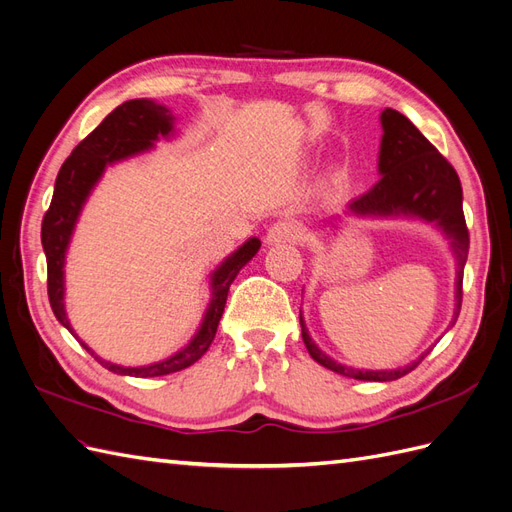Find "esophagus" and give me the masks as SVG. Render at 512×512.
<instances>
[{"mask_svg":"<svg viewBox=\"0 0 512 512\" xmlns=\"http://www.w3.org/2000/svg\"><path fill=\"white\" fill-rule=\"evenodd\" d=\"M303 224L294 220H280L269 226L267 230V243L269 245H280V243H294L303 237Z\"/></svg>","mask_w":512,"mask_h":512,"instance_id":"esophagus-1","label":"esophagus"}]
</instances>
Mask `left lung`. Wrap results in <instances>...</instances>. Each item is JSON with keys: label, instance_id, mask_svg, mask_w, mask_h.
Returning a JSON list of instances; mask_svg holds the SVG:
<instances>
[{"label": "left lung", "instance_id": "8db88e82", "mask_svg": "<svg viewBox=\"0 0 512 512\" xmlns=\"http://www.w3.org/2000/svg\"><path fill=\"white\" fill-rule=\"evenodd\" d=\"M382 147H380V173L382 179L361 198L350 203V211L359 215H418L427 222H436L453 243L457 254V307L453 324L461 312L463 299V267H466L470 250V230L463 215V192L461 181L453 164L433 147L427 138L418 132L414 123L401 113L386 108L382 113ZM301 335L305 348L312 359L337 374L369 380V382H389L410 374L418 367L429 352L408 367L391 371H361L346 365H339L309 337L303 318Z\"/></svg>", "mask_w": 512, "mask_h": 512}]
</instances>
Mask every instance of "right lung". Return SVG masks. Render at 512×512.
I'll use <instances>...</instances> for the list:
<instances>
[{"label":"right lung","mask_w":512,"mask_h":512,"mask_svg":"<svg viewBox=\"0 0 512 512\" xmlns=\"http://www.w3.org/2000/svg\"><path fill=\"white\" fill-rule=\"evenodd\" d=\"M173 119L175 117L168 108L151 100L123 102L113 113H108L102 119V123L94 132L85 136L83 141L74 147L70 158L59 168L51 207L46 209L42 220V247L46 254V290H49L53 314L72 335L74 331L64 312V258L72 228L76 224V218H79L85 198L104 173L106 164L128 158L132 153L151 147V143L156 141L158 136H166L173 130ZM258 250L260 241L250 239L226 262H222L220 269L213 273V299L203 320V327H200L196 337L181 352L170 356V359L162 363L147 367H119L96 356L100 365L106 367L108 371H115V374L134 378L166 376L173 374V371H181L194 365L200 356L207 352L215 333H218V324L224 314L230 284L235 282L237 273L247 265V260H252V256Z\"/></svg>","instance_id":"add662e5"}]
</instances>
